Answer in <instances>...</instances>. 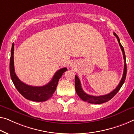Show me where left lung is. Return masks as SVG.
I'll list each match as a JSON object with an SVG mask.
<instances>
[{
  "mask_svg": "<svg viewBox=\"0 0 134 134\" xmlns=\"http://www.w3.org/2000/svg\"><path fill=\"white\" fill-rule=\"evenodd\" d=\"M114 35L116 37L117 40H118L120 46L121 51H122L123 58H124V60H125L124 71H123L122 78H121L120 82L118 86L115 88L114 90L112 92L109 93V94H106V95L99 96H94L85 93L84 91H83L82 88L81 82H80L79 77H77L76 75H75V82L76 91V93L78 95V96L83 101L87 102H88L90 103H94V104H101V103L107 102L109 101V100H111L117 93H118V91L120 90V89L121 88V87H122L123 84L125 82L126 76L127 67H126V56L125 53L124 48H123V47L122 46V45L121 44L120 41V39L118 36H117V35L114 32Z\"/></svg>",
  "mask_w": 134,
  "mask_h": 134,
  "instance_id": "left-lung-1",
  "label": "left lung"
}]
</instances>
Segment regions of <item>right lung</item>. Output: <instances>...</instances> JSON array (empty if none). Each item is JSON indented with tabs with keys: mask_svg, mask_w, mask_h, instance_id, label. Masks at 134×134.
<instances>
[{
	"mask_svg": "<svg viewBox=\"0 0 134 134\" xmlns=\"http://www.w3.org/2000/svg\"><path fill=\"white\" fill-rule=\"evenodd\" d=\"M14 44L13 43L11 51L9 71L12 81L18 91L25 98L29 100L34 102H44L47 100L52 96L53 94L57 89L59 79L61 78L63 73L67 70V69L64 67L58 70L55 73L51 81L46 85L41 87L31 86L21 82L16 75L14 65Z\"/></svg>",
	"mask_w": 134,
	"mask_h": 134,
	"instance_id": "1",
	"label": "right lung"
}]
</instances>
